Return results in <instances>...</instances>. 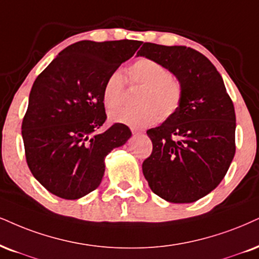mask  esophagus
<instances>
[{
  "label": "esophagus",
  "instance_id": "obj_1",
  "mask_svg": "<svg viewBox=\"0 0 259 259\" xmlns=\"http://www.w3.org/2000/svg\"><path fill=\"white\" fill-rule=\"evenodd\" d=\"M131 131H132L133 135H139V133H142L138 128H136V127H131Z\"/></svg>",
  "mask_w": 259,
  "mask_h": 259
}]
</instances>
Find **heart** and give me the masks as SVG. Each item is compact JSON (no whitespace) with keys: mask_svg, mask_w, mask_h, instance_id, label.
<instances>
[{"mask_svg":"<svg viewBox=\"0 0 259 259\" xmlns=\"http://www.w3.org/2000/svg\"><path fill=\"white\" fill-rule=\"evenodd\" d=\"M127 80L133 86H142L135 108H119L110 113L114 122L130 124L133 127H145L156 123L161 119L173 116L183 102V86L177 76L169 74L167 67L155 60L142 57L127 68ZM126 78L122 73H110L104 82V107L117 108L123 102Z\"/></svg>","mask_w":259,"mask_h":259,"instance_id":"1","label":"heart"}]
</instances>
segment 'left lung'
<instances>
[{
	"label": "left lung",
	"instance_id": "left-lung-1",
	"mask_svg": "<svg viewBox=\"0 0 259 259\" xmlns=\"http://www.w3.org/2000/svg\"><path fill=\"white\" fill-rule=\"evenodd\" d=\"M137 55L162 63L183 86L179 110L146 132L152 152L143 173L168 202H196L221 183L234 157V105L215 66L192 48L144 43Z\"/></svg>",
	"mask_w": 259,
	"mask_h": 259
}]
</instances>
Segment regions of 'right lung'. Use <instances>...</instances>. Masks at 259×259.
Wrapping results in <instances>:
<instances>
[{
	"label": "right lung",
	"mask_w": 259,
	"mask_h": 259,
	"mask_svg": "<svg viewBox=\"0 0 259 259\" xmlns=\"http://www.w3.org/2000/svg\"><path fill=\"white\" fill-rule=\"evenodd\" d=\"M139 40H80L67 47L33 82L22 119L25 156L32 175L49 192L78 199L100 186L104 158L131 130L107 119L104 82L135 55Z\"/></svg>",
	"instance_id": "add662e5"
}]
</instances>
